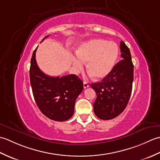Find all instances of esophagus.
Segmentation results:
<instances>
[{
    "label": "esophagus",
    "instance_id": "34e87169",
    "mask_svg": "<svg viewBox=\"0 0 160 160\" xmlns=\"http://www.w3.org/2000/svg\"><path fill=\"white\" fill-rule=\"evenodd\" d=\"M83 86H84V89H86V88L89 87V83H88L87 82H86V81H84V82H83Z\"/></svg>",
    "mask_w": 160,
    "mask_h": 160
}]
</instances>
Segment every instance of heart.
<instances>
[{
	"label": "heart",
	"mask_w": 160,
	"mask_h": 160,
	"mask_svg": "<svg viewBox=\"0 0 160 160\" xmlns=\"http://www.w3.org/2000/svg\"><path fill=\"white\" fill-rule=\"evenodd\" d=\"M77 54L78 57L73 58V66L81 70L84 62H88L89 73L95 79L100 80L113 70L118 58L119 49L113 42L96 38L81 44Z\"/></svg>",
	"instance_id": "b5f03b06"
}]
</instances>
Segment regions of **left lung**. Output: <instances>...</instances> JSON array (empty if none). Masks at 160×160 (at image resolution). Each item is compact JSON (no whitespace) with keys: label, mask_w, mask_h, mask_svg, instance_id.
Masks as SVG:
<instances>
[{"label":"left lung","mask_w":160,"mask_h":160,"mask_svg":"<svg viewBox=\"0 0 160 160\" xmlns=\"http://www.w3.org/2000/svg\"><path fill=\"white\" fill-rule=\"evenodd\" d=\"M122 60L102 82L91 84L97 98L93 103L94 113L102 120H111L123 111L131 97L133 81V64L128 47L120 42Z\"/></svg>","instance_id":"left-lung-1"}]
</instances>
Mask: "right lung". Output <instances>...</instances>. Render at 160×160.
Masks as SVG:
<instances>
[{"instance_id":"1","label":"right lung","mask_w":160,"mask_h":160,"mask_svg":"<svg viewBox=\"0 0 160 160\" xmlns=\"http://www.w3.org/2000/svg\"><path fill=\"white\" fill-rule=\"evenodd\" d=\"M36 49L33 52L29 69L36 103L40 111L51 120L66 121L73 114L75 102L83 90L82 81L75 74L60 78L44 73L36 63Z\"/></svg>"}]
</instances>
